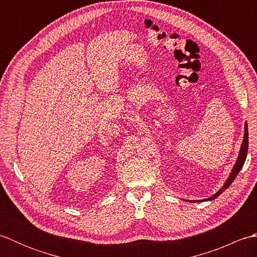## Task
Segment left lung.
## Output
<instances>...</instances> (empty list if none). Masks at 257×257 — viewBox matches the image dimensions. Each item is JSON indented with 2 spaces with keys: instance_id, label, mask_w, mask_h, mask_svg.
<instances>
[{
  "instance_id": "left-lung-1",
  "label": "left lung",
  "mask_w": 257,
  "mask_h": 257,
  "mask_svg": "<svg viewBox=\"0 0 257 257\" xmlns=\"http://www.w3.org/2000/svg\"><path fill=\"white\" fill-rule=\"evenodd\" d=\"M247 149H248V130H247V123H245V133H244V140H243V144L241 146V150H239V155H238V158L237 160L235 162V165H234V168L233 170L230 174V177H228V179L226 180V182L224 183V185H223L222 189L217 191V192L212 195L211 198L209 199H205V200H199V201H191V202H201V201H211V200H214L216 199L217 196H219L220 194L223 193V191H225L230 185L232 184V182L235 180L236 176L238 174V172L241 171V169L244 165L245 162V159H246V155H247Z\"/></svg>"
}]
</instances>
